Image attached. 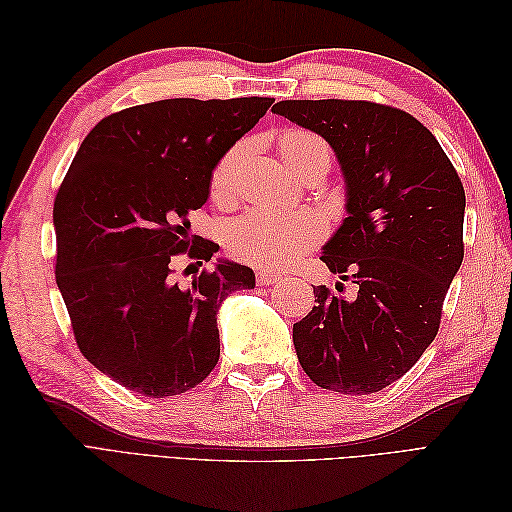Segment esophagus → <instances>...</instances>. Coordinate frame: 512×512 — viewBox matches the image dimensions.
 Wrapping results in <instances>:
<instances>
[{
  "instance_id": "34e87169",
  "label": "esophagus",
  "mask_w": 512,
  "mask_h": 512,
  "mask_svg": "<svg viewBox=\"0 0 512 512\" xmlns=\"http://www.w3.org/2000/svg\"><path fill=\"white\" fill-rule=\"evenodd\" d=\"M282 275L280 273H273V271H256V282L260 286H269V284H275L280 282Z\"/></svg>"
}]
</instances>
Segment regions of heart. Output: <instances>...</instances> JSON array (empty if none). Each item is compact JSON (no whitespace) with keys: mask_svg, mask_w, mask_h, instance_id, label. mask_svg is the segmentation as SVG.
I'll list each match as a JSON object with an SVG mask.
<instances>
[{"mask_svg":"<svg viewBox=\"0 0 512 512\" xmlns=\"http://www.w3.org/2000/svg\"><path fill=\"white\" fill-rule=\"evenodd\" d=\"M284 162L301 173L307 166H331V147L324 138L305 128H288L277 138ZM241 145L230 147L213 166L211 194L224 200L232 194L241 160ZM327 232V222L314 209L280 211L260 207L243 213L228 226L226 245L230 254L254 267H286L292 260L318 245Z\"/></svg>","mask_w":512,"mask_h":512,"instance_id":"1","label":"heart"}]
</instances>
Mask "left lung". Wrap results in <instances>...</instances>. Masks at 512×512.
<instances>
[{
    "label": "left lung",
    "instance_id": "1",
    "mask_svg": "<svg viewBox=\"0 0 512 512\" xmlns=\"http://www.w3.org/2000/svg\"><path fill=\"white\" fill-rule=\"evenodd\" d=\"M320 134L342 164L348 218L322 262L359 288L352 301L316 286L294 322L305 374L320 389L369 395L399 380L438 335L444 297L463 260L466 192L421 121L367 100H282L273 106Z\"/></svg>",
    "mask_w": 512,
    "mask_h": 512
}]
</instances>
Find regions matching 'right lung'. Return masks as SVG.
<instances>
[{
  "instance_id": "right-lung-1",
  "label": "right lung",
  "mask_w": 512,
  "mask_h": 512,
  "mask_svg": "<svg viewBox=\"0 0 512 512\" xmlns=\"http://www.w3.org/2000/svg\"><path fill=\"white\" fill-rule=\"evenodd\" d=\"M273 98H170L123 108L91 130L61 181L55 280L76 346L102 374L145 397L181 395L220 359L218 307L254 288L237 262L179 284L175 260L200 267L218 243L190 235L211 170Z\"/></svg>"
}]
</instances>
